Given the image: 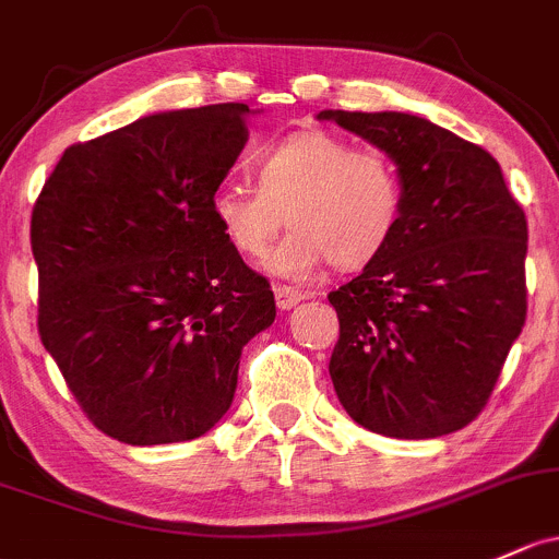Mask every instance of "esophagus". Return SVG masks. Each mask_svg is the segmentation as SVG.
I'll list each match as a JSON object with an SVG mask.
<instances>
[{"instance_id": "obj_1", "label": "esophagus", "mask_w": 559, "mask_h": 559, "mask_svg": "<svg viewBox=\"0 0 559 559\" xmlns=\"http://www.w3.org/2000/svg\"><path fill=\"white\" fill-rule=\"evenodd\" d=\"M274 298H277L280 309H293L296 304H301L304 298H309L306 293L296 290V287H287V285H277L274 287Z\"/></svg>"}]
</instances>
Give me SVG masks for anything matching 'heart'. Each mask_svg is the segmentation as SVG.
Here are the masks:
<instances>
[{"label": "heart", "instance_id": "b5f03b06", "mask_svg": "<svg viewBox=\"0 0 559 559\" xmlns=\"http://www.w3.org/2000/svg\"><path fill=\"white\" fill-rule=\"evenodd\" d=\"M255 178L258 186H215L210 213L245 258L266 255L287 221L293 231L266 261L280 280H309L325 261L338 269L365 266L400 229L402 178L378 148L301 130L258 154Z\"/></svg>", "mask_w": 559, "mask_h": 559}]
</instances>
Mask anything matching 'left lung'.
Masks as SVG:
<instances>
[{"label": "left lung", "instance_id": "1", "mask_svg": "<svg viewBox=\"0 0 559 559\" xmlns=\"http://www.w3.org/2000/svg\"><path fill=\"white\" fill-rule=\"evenodd\" d=\"M386 152L400 229L338 290L335 394L365 429L429 440L479 416L527 314V221L483 146L402 111H320Z\"/></svg>", "mask_w": 559, "mask_h": 559}]
</instances>
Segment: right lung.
<instances>
[{"label": "right lung", "mask_w": 559, "mask_h": 559, "mask_svg": "<svg viewBox=\"0 0 559 559\" xmlns=\"http://www.w3.org/2000/svg\"><path fill=\"white\" fill-rule=\"evenodd\" d=\"M248 104L162 111L74 143L32 213L39 338L104 435L197 440L231 407L242 346L277 317L210 213Z\"/></svg>", "instance_id": "right-lung-1"}]
</instances>
